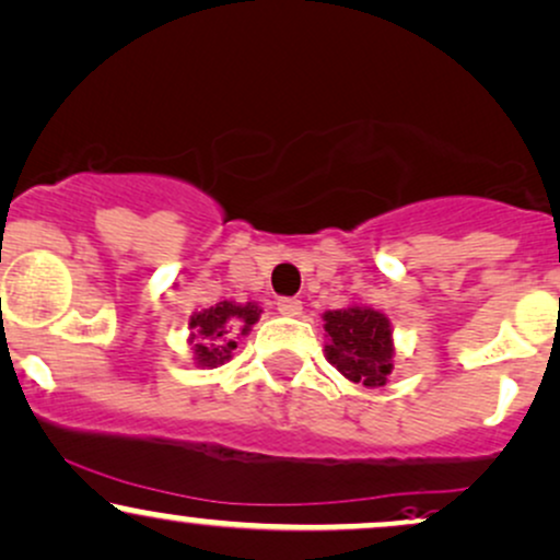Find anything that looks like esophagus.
Returning a JSON list of instances; mask_svg holds the SVG:
<instances>
[{
	"label": "esophagus",
	"mask_w": 560,
	"mask_h": 560,
	"mask_svg": "<svg viewBox=\"0 0 560 560\" xmlns=\"http://www.w3.org/2000/svg\"><path fill=\"white\" fill-rule=\"evenodd\" d=\"M276 307H279V313L287 315V318H298V315H302V302L294 298H281L276 302Z\"/></svg>",
	"instance_id": "34e87169"
}]
</instances>
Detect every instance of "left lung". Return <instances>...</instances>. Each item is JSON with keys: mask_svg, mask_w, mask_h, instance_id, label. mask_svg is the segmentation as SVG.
<instances>
[{"mask_svg": "<svg viewBox=\"0 0 560 560\" xmlns=\"http://www.w3.org/2000/svg\"><path fill=\"white\" fill-rule=\"evenodd\" d=\"M326 360L352 383L386 386L394 370V331L381 310L349 305L323 313Z\"/></svg>", "mask_w": 560, "mask_h": 560, "instance_id": "1", "label": "left lung"}]
</instances>
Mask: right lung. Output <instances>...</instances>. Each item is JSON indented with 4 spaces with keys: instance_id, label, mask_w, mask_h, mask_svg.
<instances>
[{
    "instance_id": "obj_1",
    "label": "right lung",
    "mask_w": 560,
    "mask_h": 560,
    "mask_svg": "<svg viewBox=\"0 0 560 560\" xmlns=\"http://www.w3.org/2000/svg\"><path fill=\"white\" fill-rule=\"evenodd\" d=\"M262 310L255 302H215L213 307L200 310L190 315V339L187 345L192 349V360L198 368H219L232 360L237 349L240 336L250 334L258 323Z\"/></svg>"
}]
</instances>
